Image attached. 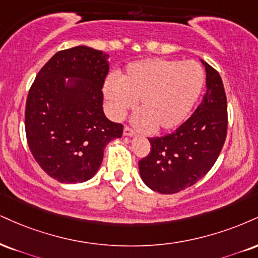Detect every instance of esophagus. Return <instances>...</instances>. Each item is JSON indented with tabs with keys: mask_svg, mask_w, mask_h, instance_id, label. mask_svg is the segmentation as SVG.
<instances>
[{
	"mask_svg": "<svg viewBox=\"0 0 258 258\" xmlns=\"http://www.w3.org/2000/svg\"><path fill=\"white\" fill-rule=\"evenodd\" d=\"M135 135H136V131L133 128H131V127L130 126L123 127V136H127V137H128V136H135Z\"/></svg>",
	"mask_w": 258,
	"mask_h": 258,
	"instance_id": "34e87169",
	"label": "esophagus"
}]
</instances>
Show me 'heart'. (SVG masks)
Here are the masks:
<instances>
[{"label":"heart","mask_w":258,"mask_h":258,"mask_svg":"<svg viewBox=\"0 0 258 258\" xmlns=\"http://www.w3.org/2000/svg\"><path fill=\"white\" fill-rule=\"evenodd\" d=\"M203 68L195 61L151 58L127 67L120 80L107 79L104 95L114 119H121L138 102L133 121L139 128L169 131L190 115L203 89Z\"/></svg>","instance_id":"heart-1"}]
</instances>
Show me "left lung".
<instances>
[{
    "instance_id": "left-lung-1",
    "label": "left lung",
    "mask_w": 258,
    "mask_h": 258,
    "mask_svg": "<svg viewBox=\"0 0 258 258\" xmlns=\"http://www.w3.org/2000/svg\"><path fill=\"white\" fill-rule=\"evenodd\" d=\"M207 92L195 113L174 132L149 138L150 153L138 162L151 190L170 195L185 190L212 169L227 136V98L221 77L204 62Z\"/></svg>"
}]
</instances>
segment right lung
Returning <instances> with one entry per match:
<instances>
[{
	"instance_id": "right-lung-1",
	"label": "right lung",
	"mask_w": 258,
	"mask_h": 258,
	"mask_svg": "<svg viewBox=\"0 0 258 258\" xmlns=\"http://www.w3.org/2000/svg\"><path fill=\"white\" fill-rule=\"evenodd\" d=\"M108 55L89 46L56 52L40 68L25 108V131L31 154L49 176L64 184L92 178L104 147L122 136V123L103 111ZM64 78H79L72 88Z\"/></svg>"
}]
</instances>
